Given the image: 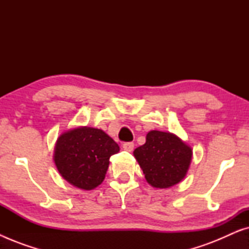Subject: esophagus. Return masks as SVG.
Segmentation results:
<instances>
[{
    "label": "esophagus",
    "instance_id": "esophagus-1",
    "mask_svg": "<svg viewBox=\"0 0 249 249\" xmlns=\"http://www.w3.org/2000/svg\"><path fill=\"white\" fill-rule=\"evenodd\" d=\"M134 147H135L134 142H124V144H122V148L127 152H131L132 149H134Z\"/></svg>",
    "mask_w": 249,
    "mask_h": 249
}]
</instances>
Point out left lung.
<instances>
[{
	"label": "left lung",
	"instance_id": "obj_1",
	"mask_svg": "<svg viewBox=\"0 0 249 249\" xmlns=\"http://www.w3.org/2000/svg\"><path fill=\"white\" fill-rule=\"evenodd\" d=\"M146 181L154 188H170L182 181L188 172L193 149L178 136L151 130L146 142L134 151Z\"/></svg>",
	"mask_w": 249,
	"mask_h": 249
}]
</instances>
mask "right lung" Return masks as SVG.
Wrapping results in <instances>:
<instances>
[{"label": "right lung", "instance_id": "obj_1", "mask_svg": "<svg viewBox=\"0 0 249 249\" xmlns=\"http://www.w3.org/2000/svg\"><path fill=\"white\" fill-rule=\"evenodd\" d=\"M119 151V145L103 130L80 125L59 136L53 160L64 180L79 189L91 190L103 182L111 155Z\"/></svg>", "mask_w": 249, "mask_h": 249}]
</instances>
